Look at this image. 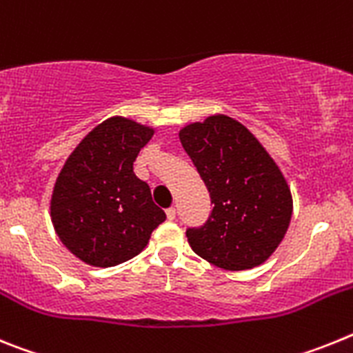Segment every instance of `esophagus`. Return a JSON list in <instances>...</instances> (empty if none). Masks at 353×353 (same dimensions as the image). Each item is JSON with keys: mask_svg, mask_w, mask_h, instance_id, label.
<instances>
[{"mask_svg": "<svg viewBox=\"0 0 353 353\" xmlns=\"http://www.w3.org/2000/svg\"><path fill=\"white\" fill-rule=\"evenodd\" d=\"M166 215H168V219L173 221L174 217H176V210H174L173 207H170V208H168V210H166Z\"/></svg>", "mask_w": 353, "mask_h": 353, "instance_id": "1", "label": "esophagus"}]
</instances>
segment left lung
Returning <instances> with one entry per match:
<instances>
[{
  "label": "left lung",
  "mask_w": 353,
  "mask_h": 353,
  "mask_svg": "<svg viewBox=\"0 0 353 353\" xmlns=\"http://www.w3.org/2000/svg\"><path fill=\"white\" fill-rule=\"evenodd\" d=\"M180 141L203 179L212 214L187 228L192 251L226 270L263 263L292 219V194L267 150L242 123L224 114L191 123Z\"/></svg>",
  "instance_id": "obj_1"
}]
</instances>
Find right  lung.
<instances>
[{
    "mask_svg": "<svg viewBox=\"0 0 353 353\" xmlns=\"http://www.w3.org/2000/svg\"><path fill=\"white\" fill-rule=\"evenodd\" d=\"M154 130L127 118H109L77 145L56 180L54 230L84 263L114 267L143 251L166 214L148 183L134 174L139 150Z\"/></svg>",
    "mask_w": 353,
    "mask_h": 353,
    "instance_id": "1",
    "label": "right lung"
}]
</instances>
